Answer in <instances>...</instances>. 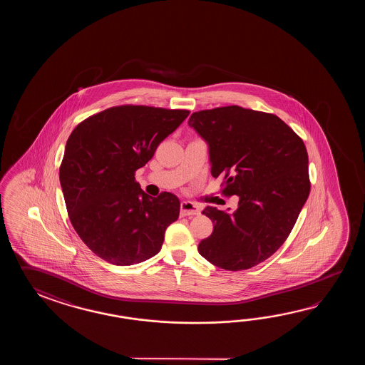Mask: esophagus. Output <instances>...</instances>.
<instances>
[{"label": "esophagus", "instance_id": "obj_1", "mask_svg": "<svg viewBox=\"0 0 365 365\" xmlns=\"http://www.w3.org/2000/svg\"><path fill=\"white\" fill-rule=\"evenodd\" d=\"M181 207V217H190V215H198L201 212V209L198 205L193 202L184 201L180 205Z\"/></svg>", "mask_w": 365, "mask_h": 365}]
</instances>
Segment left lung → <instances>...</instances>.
Listing matches in <instances>:
<instances>
[{"instance_id": "8db88e82", "label": "left lung", "mask_w": 365, "mask_h": 365, "mask_svg": "<svg viewBox=\"0 0 365 365\" xmlns=\"http://www.w3.org/2000/svg\"><path fill=\"white\" fill-rule=\"evenodd\" d=\"M187 124L209 146L211 175L225 178L233 212L202 211L214 230L198 252L220 269H250L286 241L309 195L303 140L279 117L239 106L194 112Z\"/></svg>"}]
</instances>
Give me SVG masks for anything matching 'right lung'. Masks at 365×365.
Wrapping results in <instances>:
<instances>
[{
  "mask_svg": "<svg viewBox=\"0 0 365 365\" xmlns=\"http://www.w3.org/2000/svg\"><path fill=\"white\" fill-rule=\"evenodd\" d=\"M189 116L185 109L120 106L86 118L70 134L60 182L78 236L109 264L129 266L155 256L179 198L150 197L134 173Z\"/></svg>",
  "mask_w": 365,
  "mask_h": 365,
  "instance_id": "add662e5",
  "label": "right lung"
}]
</instances>
